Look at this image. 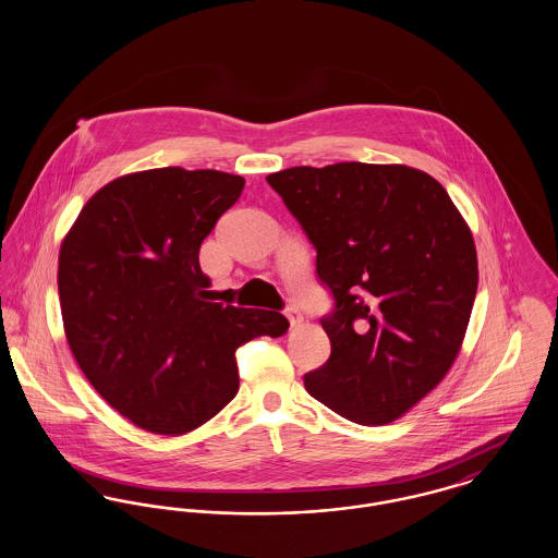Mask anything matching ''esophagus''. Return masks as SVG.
Returning <instances> with one entry per match:
<instances>
[{
    "label": "esophagus",
    "instance_id": "obj_1",
    "mask_svg": "<svg viewBox=\"0 0 558 558\" xmlns=\"http://www.w3.org/2000/svg\"><path fill=\"white\" fill-rule=\"evenodd\" d=\"M287 318H289V322H291L292 328H296V326H301V322H303V316H301V312L294 307V305H289L287 307Z\"/></svg>",
    "mask_w": 558,
    "mask_h": 558
}]
</instances>
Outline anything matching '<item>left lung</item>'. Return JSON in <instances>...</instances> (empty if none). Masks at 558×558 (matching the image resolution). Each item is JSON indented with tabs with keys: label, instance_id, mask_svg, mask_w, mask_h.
<instances>
[{
	"label": "left lung",
	"instance_id": "1",
	"mask_svg": "<svg viewBox=\"0 0 558 558\" xmlns=\"http://www.w3.org/2000/svg\"><path fill=\"white\" fill-rule=\"evenodd\" d=\"M316 255L335 310L312 398L357 425H387L433 391L460 351L477 251L450 194L405 165L337 162L267 175Z\"/></svg>",
	"mask_w": 558,
	"mask_h": 558
}]
</instances>
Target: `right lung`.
<instances>
[{
    "label": "right lung",
    "instance_id": "right-lung-1",
    "mask_svg": "<svg viewBox=\"0 0 558 558\" xmlns=\"http://www.w3.org/2000/svg\"><path fill=\"white\" fill-rule=\"evenodd\" d=\"M244 180L162 167L117 178L81 209L58 257L69 347L92 387L133 425L184 435L239 391L236 349L282 337L278 312L213 303L203 240Z\"/></svg>",
    "mask_w": 558,
    "mask_h": 558
}]
</instances>
